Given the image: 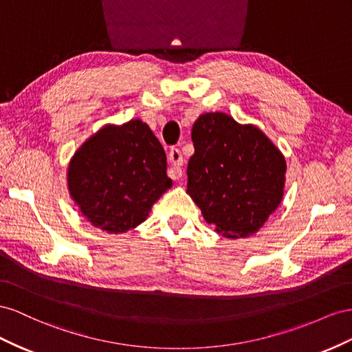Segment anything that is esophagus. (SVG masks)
Listing matches in <instances>:
<instances>
[{
    "label": "esophagus",
    "mask_w": 352,
    "mask_h": 352,
    "mask_svg": "<svg viewBox=\"0 0 352 352\" xmlns=\"http://www.w3.org/2000/svg\"><path fill=\"white\" fill-rule=\"evenodd\" d=\"M168 160H169V169H168V175L173 178V179H178L182 178L183 175V156L182 152H179L178 148H170L169 150V155H168Z\"/></svg>",
    "instance_id": "esophagus-1"
}]
</instances>
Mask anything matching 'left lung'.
<instances>
[{"mask_svg":"<svg viewBox=\"0 0 352 352\" xmlns=\"http://www.w3.org/2000/svg\"><path fill=\"white\" fill-rule=\"evenodd\" d=\"M192 140L188 196L218 234L227 239L255 234L283 199V153L258 126L239 124L223 112L200 115Z\"/></svg>","mask_w":352,"mask_h":352,"instance_id":"left-lung-1","label":"left lung"}]
</instances>
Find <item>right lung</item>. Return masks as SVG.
I'll list each match as a JSON object with an SVG mask.
<instances>
[{"instance_id":"obj_1","label":"right lung","mask_w":352,"mask_h":352,"mask_svg":"<svg viewBox=\"0 0 352 352\" xmlns=\"http://www.w3.org/2000/svg\"><path fill=\"white\" fill-rule=\"evenodd\" d=\"M170 186L165 150L142 119L100 128L67 166L70 197L87 221L110 234L144 223Z\"/></svg>"}]
</instances>
